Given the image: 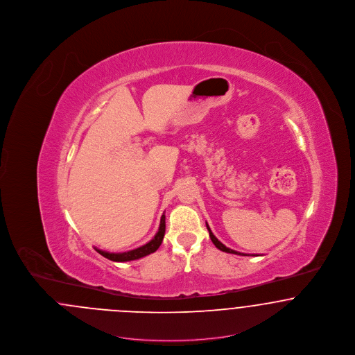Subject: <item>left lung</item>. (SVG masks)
I'll return each mask as SVG.
<instances>
[{"mask_svg": "<svg viewBox=\"0 0 355 355\" xmlns=\"http://www.w3.org/2000/svg\"><path fill=\"white\" fill-rule=\"evenodd\" d=\"M206 227H207V230H209V236L211 238V241H213V243L216 245V248L217 249H220L222 252H225V253H230V254H238V255H250V254H243V253H238L236 250H232V249H229V248H226L223 243H220V241L216 238V236L211 233V230H210V227H209V225L206 223ZM254 255V254H252Z\"/></svg>", "mask_w": 355, "mask_h": 355, "instance_id": "1", "label": "left lung"}]
</instances>
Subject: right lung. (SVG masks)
Wrapping results in <instances>:
<instances>
[{"instance_id":"1","label":"right lung","mask_w":355,"mask_h":355,"mask_svg":"<svg viewBox=\"0 0 355 355\" xmlns=\"http://www.w3.org/2000/svg\"><path fill=\"white\" fill-rule=\"evenodd\" d=\"M165 214L161 217V223H159V229L157 232V234L154 236L152 241H149L148 243H145L144 246H139L135 250H129V252H123V253H109V252H105V250H100L97 248L96 252L103 255L105 258L110 259V261H114V262H126V261H135L138 258H142L145 255H149V254L154 253L162 243V239L165 236Z\"/></svg>"}]
</instances>
